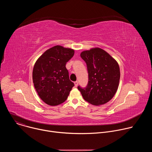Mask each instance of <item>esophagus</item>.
Listing matches in <instances>:
<instances>
[{"label":"esophagus","mask_w":152,"mask_h":152,"mask_svg":"<svg viewBox=\"0 0 152 152\" xmlns=\"http://www.w3.org/2000/svg\"><path fill=\"white\" fill-rule=\"evenodd\" d=\"M74 83H75V85L76 87H77V85H78V82H77V81H75V82H74Z\"/></svg>","instance_id":"34e87169"}]
</instances>
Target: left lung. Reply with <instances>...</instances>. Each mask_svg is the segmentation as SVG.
Wrapping results in <instances>:
<instances>
[{
	"mask_svg": "<svg viewBox=\"0 0 152 152\" xmlns=\"http://www.w3.org/2000/svg\"><path fill=\"white\" fill-rule=\"evenodd\" d=\"M80 56L87 66L89 80L86 88L79 86L78 90L88 103L95 106L105 104L113 99L118 88L120 72L118 62L99 48L84 50Z\"/></svg>",
	"mask_w": 152,
	"mask_h": 152,
	"instance_id": "left-lung-1",
	"label": "left lung"
}]
</instances>
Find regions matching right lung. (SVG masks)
I'll return each instance as SVG.
<instances>
[{
    "label": "right lung",
    "mask_w": 152,
    "mask_h": 152,
    "mask_svg": "<svg viewBox=\"0 0 152 152\" xmlns=\"http://www.w3.org/2000/svg\"><path fill=\"white\" fill-rule=\"evenodd\" d=\"M75 50L57 45L43 53L37 60L32 72L34 87L40 99L50 106L66 101L74 86L66 67Z\"/></svg>",
    "instance_id": "1"
}]
</instances>
